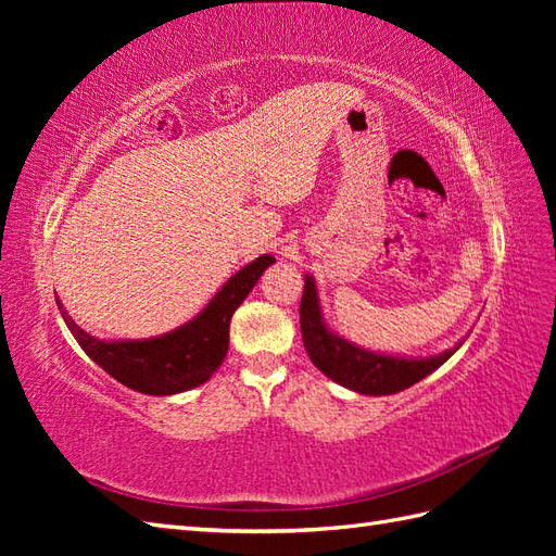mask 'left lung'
Masks as SVG:
<instances>
[{
  "instance_id": "8db88e82",
  "label": "left lung",
  "mask_w": 556,
  "mask_h": 556,
  "mask_svg": "<svg viewBox=\"0 0 556 556\" xmlns=\"http://www.w3.org/2000/svg\"><path fill=\"white\" fill-rule=\"evenodd\" d=\"M304 280L306 285L304 294H301L299 323L308 357L327 378L357 394L387 396L408 390V387L443 366L464 343L459 341L454 348L431 357L387 355V352L368 350L348 341L345 336L336 333L327 325L315 278L306 274Z\"/></svg>"
}]
</instances>
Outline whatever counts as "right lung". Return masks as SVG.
<instances>
[{
	"instance_id": "1",
	"label": "right lung",
	"mask_w": 556,
	"mask_h": 556,
	"mask_svg": "<svg viewBox=\"0 0 556 556\" xmlns=\"http://www.w3.org/2000/svg\"><path fill=\"white\" fill-rule=\"evenodd\" d=\"M271 264L274 255H262L241 266L192 319L150 339H97L74 323L58 294L55 301L78 345L111 378L134 392L172 396L204 384L220 368L229 350L231 315Z\"/></svg>"
}]
</instances>
